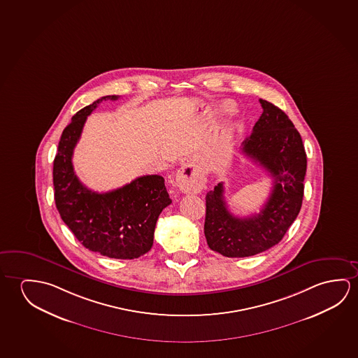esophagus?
Masks as SVG:
<instances>
[{
  "instance_id": "34e87169",
  "label": "esophagus",
  "mask_w": 358,
  "mask_h": 358,
  "mask_svg": "<svg viewBox=\"0 0 358 358\" xmlns=\"http://www.w3.org/2000/svg\"><path fill=\"white\" fill-rule=\"evenodd\" d=\"M177 187L183 193H199L206 183L203 171L191 161L185 162L176 175Z\"/></svg>"
}]
</instances>
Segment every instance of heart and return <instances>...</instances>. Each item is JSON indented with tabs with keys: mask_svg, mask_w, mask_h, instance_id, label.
Wrapping results in <instances>:
<instances>
[{
	"mask_svg": "<svg viewBox=\"0 0 358 358\" xmlns=\"http://www.w3.org/2000/svg\"><path fill=\"white\" fill-rule=\"evenodd\" d=\"M226 111H229V108H226Z\"/></svg>",
	"mask_w": 358,
	"mask_h": 358,
	"instance_id": "b5f03b06",
	"label": "heart"
}]
</instances>
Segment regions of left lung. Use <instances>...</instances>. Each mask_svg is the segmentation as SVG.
<instances>
[{
  "label": "left lung",
  "mask_w": 358,
  "mask_h": 358,
  "mask_svg": "<svg viewBox=\"0 0 358 358\" xmlns=\"http://www.w3.org/2000/svg\"><path fill=\"white\" fill-rule=\"evenodd\" d=\"M263 114L242 143V152L258 162L274 180L273 191L258 215H231L224 201L223 182L206 196L204 236L208 247L228 258H244L276 245L301 208L306 152L289 116L259 99Z\"/></svg>",
  "instance_id": "left-lung-1"
}]
</instances>
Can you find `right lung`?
I'll list each match as a JSON object with an SVG mask.
<instances>
[{
	"label": "right lung",
	"instance_id": "right-lung-1",
	"mask_svg": "<svg viewBox=\"0 0 358 358\" xmlns=\"http://www.w3.org/2000/svg\"><path fill=\"white\" fill-rule=\"evenodd\" d=\"M106 95L83 108L62 132L53 162V186L62 220L84 247L108 258L135 259L148 253L154 243L156 222L171 204L165 180L159 175L138 177L110 192L85 187L73 169V151L88 115Z\"/></svg>",
	"mask_w": 358,
	"mask_h": 358
}]
</instances>
